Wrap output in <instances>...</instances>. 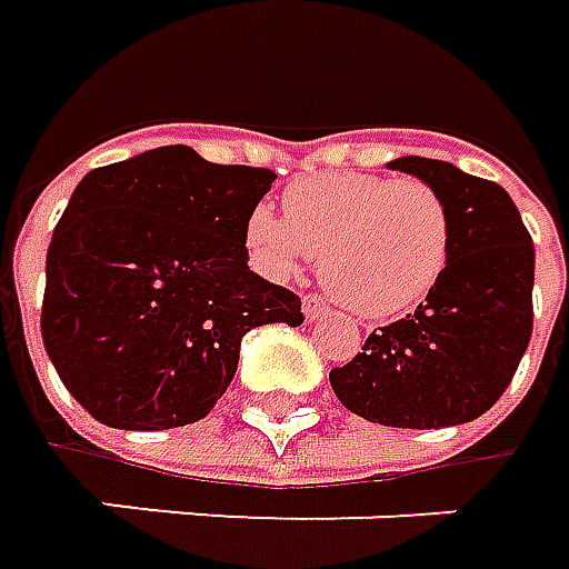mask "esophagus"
Instances as JSON below:
<instances>
[{
  "instance_id": "obj_1",
  "label": "esophagus",
  "mask_w": 569,
  "mask_h": 569,
  "mask_svg": "<svg viewBox=\"0 0 569 569\" xmlns=\"http://www.w3.org/2000/svg\"><path fill=\"white\" fill-rule=\"evenodd\" d=\"M301 311H305L308 320H315V317H320L327 311V301L317 299V296H305V299H301Z\"/></svg>"
}]
</instances>
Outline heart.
Segmentation results:
<instances>
[{"label": "heart", "mask_w": 569, "mask_h": 569, "mask_svg": "<svg viewBox=\"0 0 569 569\" xmlns=\"http://www.w3.org/2000/svg\"><path fill=\"white\" fill-rule=\"evenodd\" d=\"M286 214L254 204L246 246L270 280H292L320 252V280L349 311L386 320L430 296L448 264L451 227L439 192L373 173H315L283 196Z\"/></svg>", "instance_id": "1"}]
</instances>
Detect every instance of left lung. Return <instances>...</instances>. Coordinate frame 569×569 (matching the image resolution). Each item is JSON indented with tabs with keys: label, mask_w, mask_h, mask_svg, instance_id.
Returning a JSON list of instances; mask_svg holds the SVG:
<instances>
[{
	"label": "left lung",
	"mask_w": 569,
	"mask_h": 569,
	"mask_svg": "<svg viewBox=\"0 0 569 569\" xmlns=\"http://www.w3.org/2000/svg\"><path fill=\"white\" fill-rule=\"evenodd\" d=\"M430 183L448 208V264L415 315L373 330L330 370L351 415L398 430L458 427L508 389L532 333L536 249L505 189L461 168L405 154L389 161Z\"/></svg>",
	"instance_id": "left-lung-1"
}]
</instances>
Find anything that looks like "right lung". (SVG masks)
<instances>
[{"label":"right lung","mask_w":569,"mask_h":569,"mask_svg":"<svg viewBox=\"0 0 569 569\" xmlns=\"http://www.w3.org/2000/svg\"><path fill=\"white\" fill-rule=\"evenodd\" d=\"M277 173L161 146L90 171L46 254L42 342L99 423L173 430L233 382L242 336L299 327L301 301L249 270L246 220Z\"/></svg>","instance_id":"1"}]
</instances>
